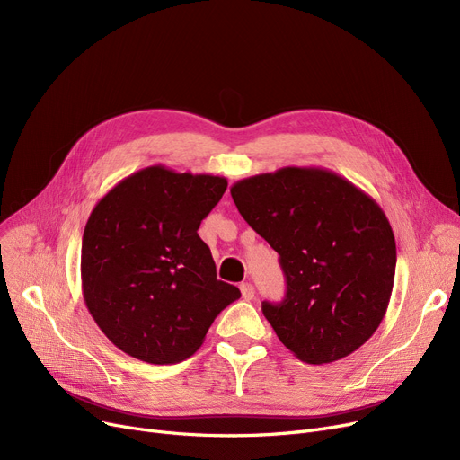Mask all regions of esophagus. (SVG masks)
Here are the masks:
<instances>
[{"mask_svg": "<svg viewBox=\"0 0 460 460\" xmlns=\"http://www.w3.org/2000/svg\"><path fill=\"white\" fill-rule=\"evenodd\" d=\"M240 293H243V298L248 300V302L255 298V288H253L252 283H243V285H240Z\"/></svg>", "mask_w": 460, "mask_h": 460, "instance_id": "34e87169", "label": "esophagus"}]
</instances>
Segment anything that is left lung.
<instances>
[{"label":"left lung","mask_w":460,"mask_h":460,"mask_svg":"<svg viewBox=\"0 0 460 460\" xmlns=\"http://www.w3.org/2000/svg\"><path fill=\"white\" fill-rule=\"evenodd\" d=\"M231 196L279 253L285 298L262 302L279 341L315 366L358 350L380 326L395 278V236L378 203L323 167L243 179Z\"/></svg>","instance_id":"obj_1"}]
</instances>
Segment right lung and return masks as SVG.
<instances>
[{
  "label": "right lung",
  "instance_id": "1",
  "mask_svg": "<svg viewBox=\"0 0 460 460\" xmlns=\"http://www.w3.org/2000/svg\"><path fill=\"white\" fill-rule=\"evenodd\" d=\"M227 179L139 169L93 208L82 240V291L94 323L128 356L155 366L196 352L231 302L198 234Z\"/></svg>",
  "mask_w": 460,
  "mask_h": 460
}]
</instances>
